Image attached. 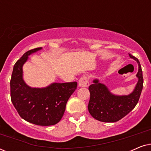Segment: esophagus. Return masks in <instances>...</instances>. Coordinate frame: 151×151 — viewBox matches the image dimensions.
Instances as JSON below:
<instances>
[{
  "label": "esophagus",
  "instance_id": "obj_1",
  "mask_svg": "<svg viewBox=\"0 0 151 151\" xmlns=\"http://www.w3.org/2000/svg\"><path fill=\"white\" fill-rule=\"evenodd\" d=\"M78 85L80 87H87L89 85L88 83V80L86 76H82L80 78L79 82H78Z\"/></svg>",
  "mask_w": 151,
  "mask_h": 151
}]
</instances>
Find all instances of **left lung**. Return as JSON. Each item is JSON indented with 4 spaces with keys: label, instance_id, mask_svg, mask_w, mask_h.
<instances>
[{
    "label": "left lung",
    "instance_id": "obj_1",
    "mask_svg": "<svg viewBox=\"0 0 151 151\" xmlns=\"http://www.w3.org/2000/svg\"><path fill=\"white\" fill-rule=\"evenodd\" d=\"M131 58L138 65L136 74L137 82L133 91L128 95H115L104 84L95 79L88 87L90 100L88 110L93 117L103 122H115L123 118L135 108L139 101L143 88V76L139 61L137 58L129 53Z\"/></svg>",
    "mask_w": 151,
    "mask_h": 151
}]
</instances>
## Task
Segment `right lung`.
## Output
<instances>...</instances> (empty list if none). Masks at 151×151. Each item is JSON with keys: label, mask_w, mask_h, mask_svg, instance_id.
<instances>
[{"label": "right lung", "mask_w": 151, "mask_h": 151, "mask_svg": "<svg viewBox=\"0 0 151 151\" xmlns=\"http://www.w3.org/2000/svg\"><path fill=\"white\" fill-rule=\"evenodd\" d=\"M41 49L39 47L27 51L14 65L10 81L11 100L24 120L39 126H51L60 121L78 83L53 82L42 88L29 86L23 79L22 67L30 55Z\"/></svg>", "instance_id": "right-lung-1"}]
</instances>
